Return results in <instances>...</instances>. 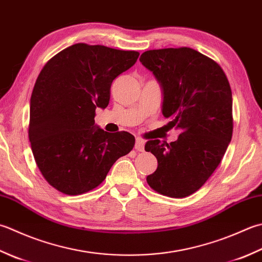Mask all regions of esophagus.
Returning a JSON list of instances; mask_svg holds the SVG:
<instances>
[{"label":"esophagus","mask_w":262,"mask_h":262,"mask_svg":"<svg viewBox=\"0 0 262 262\" xmlns=\"http://www.w3.org/2000/svg\"><path fill=\"white\" fill-rule=\"evenodd\" d=\"M144 145H145V142L144 140H142V138H136V142H135V148L137 151H143L144 150Z\"/></svg>","instance_id":"34e87169"}]
</instances>
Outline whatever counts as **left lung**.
<instances>
[{
    "label": "left lung",
    "mask_w": 262,
    "mask_h": 262,
    "mask_svg": "<svg viewBox=\"0 0 262 262\" xmlns=\"http://www.w3.org/2000/svg\"><path fill=\"white\" fill-rule=\"evenodd\" d=\"M141 63L162 91V115L181 130L177 141H148L157 170L146 177L155 191L185 198L201 187L222 161L233 134V97L218 63L189 48L151 50Z\"/></svg>",
    "instance_id": "1"
}]
</instances>
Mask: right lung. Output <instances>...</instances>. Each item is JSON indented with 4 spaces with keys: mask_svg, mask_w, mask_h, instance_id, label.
<instances>
[{
    "mask_svg": "<svg viewBox=\"0 0 262 262\" xmlns=\"http://www.w3.org/2000/svg\"><path fill=\"white\" fill-rule=\"evenodd\" d=\"M140 53L78 43L54 55L40 71L30 97L29 142L51 186L78 195L99 186L112 165L135 144L127 132L95 125V109H105L110 87L132 68Z\"/></svg>",
    "mask_w": 262,
    "mask_h": 262,
    "instance_id": "add662e5",
    "label": "right lung"
}]
</instances>
